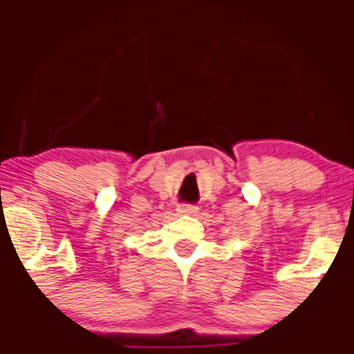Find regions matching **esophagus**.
Segmentation results:
<instances>
[{
  "instance_id": "esophagus-1",
  "label": "esophagus",
  "mask_w": 354,
  "mask_h": 354,
  "mask_svg": "<svg viewBox=\"0 0 354 354\" xmlns=\"http://www.w3.org/2000/svg\"><path fill=\"white\" fill-rule=\"evenodd\" d=\"M178 212L185 214V216H194L197 212V207L194 205H178Z\"/></svg>"
}]
</instances>
